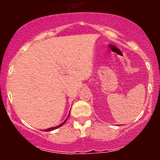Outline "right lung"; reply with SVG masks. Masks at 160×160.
<instances>
[{
	"instance_id": "obj_1",
	"label": "right lung",
	"mask_w": 160,
	"mask_h": 160,
	"mask_svg": "<svg viewBox=\"0 0 160 160\" xmlns=\"http://www.w3.org/2000/svg\"><path fill=\"white\" fill-rule=\"evenodd\" d=\"M69 115H70V113H69ZM69 117V116H68ZM68 117H67V119H66V120L64 121L63 122H62V123H61L60 125H58V126H56V127H52V128H47V129L45 130L46 132H49V131H52V130H54V129H56V128H59V127H61V126H62V125H63L64 123H65V122H66V120H68Z\"/></svg>"
}]
</instances>
